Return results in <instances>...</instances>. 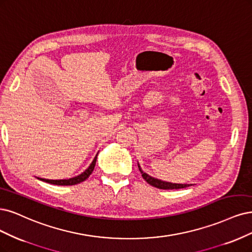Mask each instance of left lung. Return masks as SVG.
Wrapping results in <instances>:
<instances>
[{"mask_svg":"<svg viewBox=\"0 0 252 252\" xmlns=\"http://www.w3.org/2000/svg\"><path fill=\"white\" fill-rule=\"evenodd\" d=\"M138 164V163H137ZM138 170L142 173L143 178L148 182V184L154 188L158 189H184L187 187H189V185H180V184H171V182H166V181H161L159 179L153 178L151 176H149L148 174H146L145 172H143V170L141 169L140 164H138Z\"/></svg>","mask_w":252,"mask_h":252,"instance_id":"obj_1","label":"left lung"}]
</instances>
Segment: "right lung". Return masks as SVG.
<instances>
[{
    "mask_svg": "<svg viewBox=\"0 0 252 252\" xmlns=\"http://www.w3.org/2000/svg\"><path fill=\"white\" fill-rule=\"evenodd\" d=\"M96 160H97V156L92 161L91 166L88 169H86L83 173H81L80 175H78L76 177H73V178H70V179H60V180H50V179L40 178V180L46 181V182H48V184L57 185V186H74V185H77V184H80V182L84 181L85 179H88L89 176L92 174L94 169V164H96Z\"/></svg>",
    "mask_w": 252,
    "mask_h": 252,
    "instance_id": "1",
    "label": "right lung"
}]
</instances>
